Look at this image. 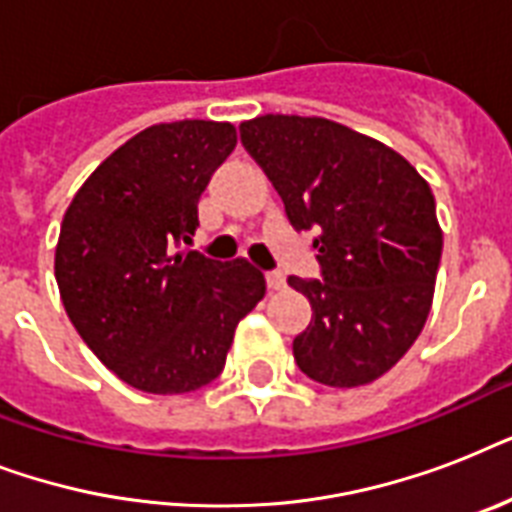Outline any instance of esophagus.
Wrapping results in <instances>:
<instances>
[{
	"mask_svg": "<svg viewBox=\"0 0 512 512\" xmlns=\"http://www.w3.org/2000/svg\"><path fill=\"white\" fill-rule=\"evenodd\" d=\"M265 284H268L271 292H279V289L287 287V279H284V273L281 271H268L265 273Z\"/></svg>",
	"mask_w": 512,
	"mask_h": 512,
	"instance_id": "esophagus-1",
	"label": "esophagus"
}]
</instances>
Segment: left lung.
Listing matches in <instances>:
<instances>
[{"label": "left lung", "mask_w": 512, "mask_h": 512, "mask_svg": "<svg viewBox=\"0 0 512 512\" xmlns=\"http://www.w3.org/2000/svg\"><path fill=\"white\" fill-rule=\"evenodd\" d=\"M241 143L297 231L313 239L321 279L289 276L313 308L292 353L311 380L358 388L388 372L420 337L444 233L430 185L404 156L321 116L241 122Z\"/></svg>", "instance_id": "obj_1"}]
</instances>
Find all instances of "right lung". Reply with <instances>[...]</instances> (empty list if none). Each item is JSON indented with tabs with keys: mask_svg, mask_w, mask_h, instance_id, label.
Listing matches in <instances>:
<instances>
[{
	"mask_svg": "<svg viewBox=\"0 0 512 512\" xmlns=\"http://www.w3.org/2000/svg\"><path fill=\"white\" fill-rule=\"evenodd\" d=\"M236 148L228 122L154 124L116 148L68 204L60 300L87 348L143 393H191L223 372L239 321L265 295L244 257L193 252L199 199Z\"/></svg>",
	"mask_w": 512,
	"mask_h": 512,
	"instance_id": "1",
	"label": "right lung"
}]
</instances>
